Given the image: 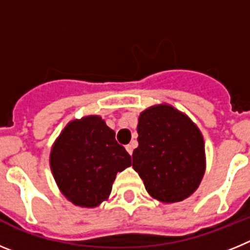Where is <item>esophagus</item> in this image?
Returning <instances> with one entry per match:
<instances>
[{
	"instance_id": "1",
	"label": "esophagus",
	"mask_w": 250,
	"mask_h": 250,
	"mask_svg": "<svg viewBox=\"0 0 250 250\" xmlns=\"http://www.w3.org/2000/svg\"><path fill=\"white\" fill-rule=\"evenodd\" d=\"M134 147H135V144H134V143H130V144L126 145V151L129 152L130 155H131L132 151H134Z\"/></svg>"
}]
</instances>
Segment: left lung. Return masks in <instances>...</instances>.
Returning <instances> with one entry per match:
<instances>
[{"mask_svg":"<svg viewBox=\"0 0 250 250\" xmlns=\"http://www.w3.org/2000/svg\"><path fill=\"white\" fill-rule=\"evenodd\" d=\"M132 167L147 193L163 203L182 202L199 187L205 169L204 140L187 115L169 105L140 114Z\"/></svg>","mask_w":250,"mask_h":250,"instance_id":"8db88e82","label":"left lung"}]
</instances>
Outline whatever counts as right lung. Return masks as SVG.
I'll return each mask as SVG.
<instances>
[{"label": "right lung", "mask_w": 250, "mask_h": 250, "mask_svg": "<svg viewBox=\"0 0 250 250\" xmlns=\"http://www.w3.org/2000/svg\"><path fill=\"white\" fill-rule=\"evenodd\" d=\"M50 164L63 195L75 205L92 208L107 199L116 174L131 165V158L100 116H87L63 129Z\"/></svg>", "instance_id": "1"}]
</instances>
